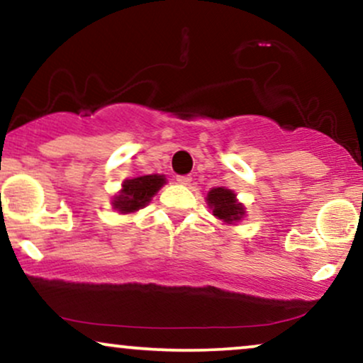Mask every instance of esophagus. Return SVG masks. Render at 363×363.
<instances>
[{"label":"esophagus","instance_id":"obj_1","mask_svg":"<svg viewBox=\"0 0 363 363\" xmlns=\"http://www.w3.org/2000/svg\"><path fill=\"white\" fill-rule=\"evenodd\" d=\"M177 182L182 183V185H190L191 177L190 175H180V177H177Z\"/></svg>","mask_w":363,"mask_h":363}]
</instances>
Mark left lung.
<instances>
[{
  "label": "left lung",
  "instance_id": "left-lung-1",
  "mask_svg": "<svg viewBox=\"0 0 363 363\" xmlns=\"http://www.w3.org/2000/svg\"><path fill=\"white\" fill-rule=\"evenodd\" d=\"M206 203L211 213L225 225H237L247 216L245 205L237 200L233 190L227 186H215L206 193Z\"/></svg>",
  "mask_w": 363,
  "mask_h": 363
}]
</instances>
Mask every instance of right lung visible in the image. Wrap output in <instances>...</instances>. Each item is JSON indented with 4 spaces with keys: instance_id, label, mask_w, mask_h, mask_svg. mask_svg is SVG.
Returning <instances> with one entry per match:
<instances>
[{
    "instance_id": "1",
    "label": "right lung",
    "mask_w": 363,
    "mask_h": 363,
    "mask_svg": "<svg viewBox=\"0 0 363 363\" xmlns=\"http://www.w3.org/2000/svg\"><path fill=\"white\" fill-rule=\"evenodd\" d=\"M164 183L167 178L158 173L128 178L121 183V190L111 199L113 210L118 211L120 215H128L145 208Z\"/></svg>"
}]
</instances>
